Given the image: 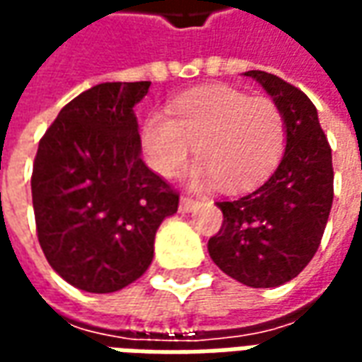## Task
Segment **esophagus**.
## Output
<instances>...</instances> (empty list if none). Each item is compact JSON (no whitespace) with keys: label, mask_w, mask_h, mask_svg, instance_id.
Returning a JSON list of instances; mask_svg holds the SVG:
<instances>
[{"label":"esophagus","mask_w":362,"mask_h":362,"mask_svg":"<svg viewBox=\"0 0 362 362\" xmlns=\"http://www.w3.org/2000/svg\"><path fill=\"white\" fill-rule=\"evenodd\" d=\"M196 205H197V199H194V197H188V196L180 197V211L189 213L192 209H196Z\"/></svg>","instance_id":"esophagus-1"}]
</instances>
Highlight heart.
<instances>
[{
    "mask_svg": "<svg viewBox=\"0 0 362 362\" xmlns=\"http://www.w3.org/2000/svg\"><path fill=\"white\" fill-rule=\"evenodd\" d=\"M170 112H153L141 132L147 165L166 178L196 145L202 160L189 173L196 186L219 180L223 188L246 189L272 173L285 149V118L267 96L213 87L180 96Z\"/></svg>",
    "mask_w": 362,
    "mask_h": 362,
    "instance_id": "heart-1",
    "label": "heart"
}]
</instances>
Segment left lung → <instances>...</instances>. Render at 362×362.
<instances>
[{
	"label": "left lung",
	"mask_w": 362,
	"mask_h": 362,
	"mask_svg": "<svg viewBox=\"0 0 362 362\" xmlns=\"http://www.w3.org/2000/svg\"><path fill=\"white\" fill-rule=\"evenodd\" d=\"M244 75L256 79L281 108L287 145L277 170L262 186L217 202L223 225L207 250L228 277L269 288L296 277L318 250L334 202V166L310 98L277 75Z\"/></svg>",
	"instance_id": "obj_1"
}]
</instances>
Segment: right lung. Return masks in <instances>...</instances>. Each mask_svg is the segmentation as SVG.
<instances>
[{"label":"right lung","mask_w":362,"mask_h":362,"mask_svg":"<svg viewBox=\"0 0 362 362\" xmlns=\"http://www.w3.org/2000/svg\"><path fill=\"white\" fill-rule=\"evenodd\" d=\"M151 83H100L59 110L33 166L36 235L74 287L114 293L153 262L158 225L178 194L141 160L134 106Z\"/></svg>","instance_id":"add662e5"}]
</instances>
